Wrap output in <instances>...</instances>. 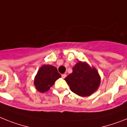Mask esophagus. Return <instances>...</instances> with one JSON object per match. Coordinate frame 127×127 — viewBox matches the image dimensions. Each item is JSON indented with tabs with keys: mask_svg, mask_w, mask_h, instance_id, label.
Wrapping results in <instances>:
<instances>
[{
	"mask_svg": "<svg viewBox=\"0 0 127 127\" xmlns=\"http://www.w3.org/2000/svg\"><path fill=\"white\" fill-rule=\"evenodd\" d=\"M66 77V73H64V74H62V78L64 79Z\"/></svg>",
	"mask_w": 127,
	"mask_h": 127,
	"instance_id": "1",
	"label": "esophagus"
}]
</instances>
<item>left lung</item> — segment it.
<instances>
[{
    "label": "left lung",
    "mask_w": 127,
    "mask_h": 127,
    "mask_svg": "<svg viewBox=\"0 0 127 127\" xmlns=\"http://www.w3.org/2000/svg\"><path fill=\"white\" fill-rule=\"evenodd\" d=\"M71 91L81 97H87L96 91L101 83V77L94 66L87 62L79 61L73 67L72 73L64 79Z\"/></svg>",
    "instance_id": "1"
}]
</instances>
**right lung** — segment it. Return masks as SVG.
Returning a JSON list of instances; mask_svg holds the SVG:
<instances>
[{
  "mask_svg": "<svg viewBox=\"0 0 127 127\" xmlns=\"http://www.w3.org/2000/svg\"><path fill=\"white\" fill-rule=\"evenodd\" d=\"M61 77V75L56 67L50 64H44L39 69L35 77L34 85L38 91L44 93L50 90L56 80Z\"/></svg>",
  "mask_w": 127,
  "mask_h": 127,
  "instance_id": "add662e5",
  "label": "right lung"
}]
</instances>
